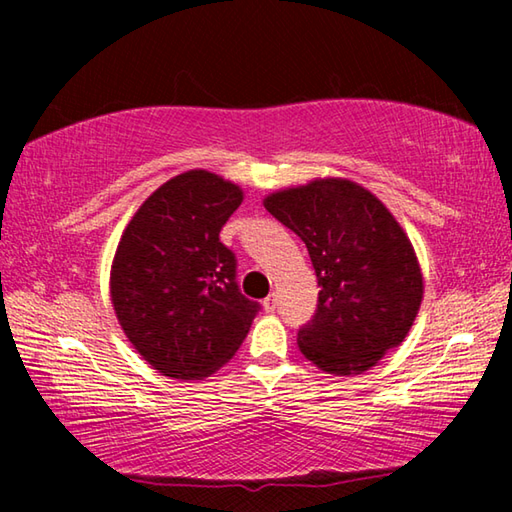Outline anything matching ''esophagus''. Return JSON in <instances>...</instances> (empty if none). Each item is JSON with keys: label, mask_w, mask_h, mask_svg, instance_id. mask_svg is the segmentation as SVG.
<instances>
[{"label": "esophagus", "mask_w": 512, "mask_h": 512, "mask_svg": "<svg viewBox=\"0 0 512 512\" xmlns=\"http://www.w3.org/2000/svg\"><path fill=\"white\" fill-rule=\"evenodd\" d=\"M275 307H277V298H275V293H271V296L264 300V309L266 311H275Z\"/></svg>", "instance_id": "obj_1"}]
</instances>
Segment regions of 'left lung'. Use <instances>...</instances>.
Segmentation results:
<instances>
[{
	"mask_svg": "<svg viewBox=\"0 0 512 512\" xmlns=\"http://www.w3.org/2000/svg\"><path fill=\"white\" fill-rule=\"evenodd\" d=\"M305 241L318 309L298 348L329 375H361L409 334L424 282L411 239L379 198L348 178H316L264 198Z\"/></svg>",
	"mask_w": 512,
	"mask_h": 512,
	"instance_id": "obj_1",
	"label": "left lung"
}]
</instances>
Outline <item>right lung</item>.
Instances as JSON below:
<instances>
[{
	"instance_id": "obj_1",
	"label": "right lung",
	"mask_w": 512,
	"mask_h": 512,
	"mask_svg": "<svg viewBox=\"0 0 512 512\" xmlns=\"http://www.w3.org/2000/svg\"><path fill=\"white\" fill-rule=\"evenodd\" d=\"M241 187L205 169L160 185L119 239L110 300L146 363L171 379H203L228 363L259 311L237 287V259L219 232Z\"/></svg>"
}]
</instances>
